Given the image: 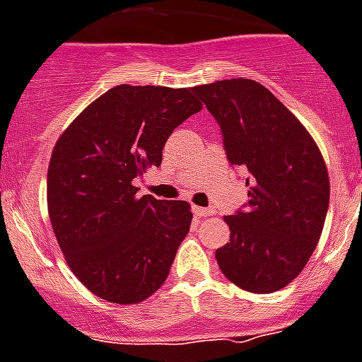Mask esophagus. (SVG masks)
<instances>
[{
	"mask_svg": "<svg viewBox=\"0 0 362 362\" xmlns=\"http://www.w3.org/2000/svg\"><path fill=\"white\" fill-rule=\"evenodd\" d=\"M192 211H194V214H196V216H198V218H207V216H213V214H214L213 209L196 207V205H194V207H192Z\"/></svg>",
	"mask_w": 362,
	"mask_h": 362,
	"instance_id": "1",
	"label": "esophagus"
}]
</instances>
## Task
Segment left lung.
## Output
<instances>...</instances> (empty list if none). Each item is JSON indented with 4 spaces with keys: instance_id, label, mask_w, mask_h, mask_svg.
Instances as JSON below:
<instances>
[{
    "instance_id": "obj_1",
    "label": "left lung",
    "mask_w": 362,
    "mask_h": 362,
    "mask_svg": "<svg viewBox=\"0 0 362 362\" xmlns=\"http://www.w3.org/2000/svg\"><path fill=\"white\" fill-rule=\"evenodd\" d=\"M216 118L233 166L247 170L244 211L226 216L231 237L216 250L229 281L268 294L305 268L324 229L329 175L320 149L291 110L253 79L194 86Z\"/></svg>"
}]
</instances>
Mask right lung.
Segmentation results:
<instances>
[{
	"instance_id": "right-lung-1",
	"label": "right lung",
	"mask_w": 362,
	"mask_h": 362,
	"mask_svg": "<svg viewBox=\"0 0 362 362\" xmlns=\"http://www.w3.org/2000/svg\"><path fill=\"white\" fill-rule=\"evenodd\" d=\"M194 88L118 85L59 136L47 213L70 270L101 300L133 305L160 288L192 213L187 202L139 198L133 179L160 166L177 125L202 110Z\"/></svg>"
}]
</instances>
